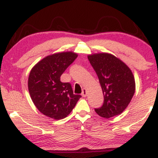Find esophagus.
Segmentation results:
<instances>
[{"instance_id": "obj_1", "label": "esophagus", "mask_w": 158, "mask_h": 158, "mask_svg": "<svg viewBox=\"0 0 158 158\" xmlns=\"http://www.w3.org/2000/svg\"><path fill=\"white\" fill-rule=\"evenodd\" d=\"M81 96H82L83 97H86V96H87V90L85 88H84L82 90V93H81Z\"/></svg>"}]
</instances>
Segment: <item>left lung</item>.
Wrapping results in <instances>:
<instances>
[{
	"instance_id": "left-lung-1",
	"label": "left lung",
	"mask_w": 158,
	"mask_h": 158,
	"mask_svg": "<svg viewBox=\"0 0 158 158\" xmlns=\"http://www.w3.org/2000/svg\"><path fill=\"white\" fill-rule=\"evenodd\" d=\"M87 58L97 74L104 95L103 104L95 111L105 118L119 115L130 104L135 90L132 71L121 60L107 53L88 55Z\"/></svg>"
}]
</instances>
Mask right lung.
<instances>
[{
	"mask_svg": "<svg viewBox=\"0 0 158 158\" xmlns=\"http://www.w3.org/2000/svg\"><path fill=\"white\" fill-rule=\"evenodd\" d=\"M78 55L62 52L46 56L32 68L28 81L32 102L43 115L55 120L69 115L81 96L74 95L69 82H62L60 77Z\"/></svg>",
	"mask_w": 158,
	"mask_h": 158,
	"instance_id": "right-lung-1",
	"label": "right lung"
}]
</instances>
